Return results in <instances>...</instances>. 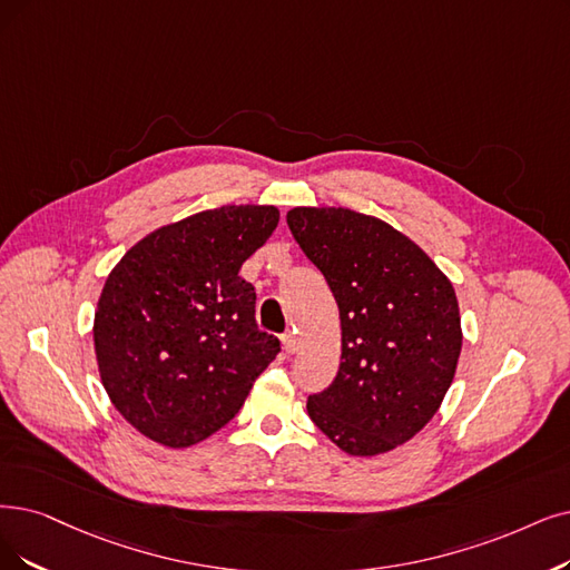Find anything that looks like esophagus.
<instances>
[{
    "instance_id": "obj_1",
    "label": "esophagus",
    "mask_w": 570,
    "mask_h": 570,
    "mask_svg": "<svg viewBox=\"0 0 570 570\" xmlns=\"http://www.w3.org/2000/svg\"><path fill=\"white\" fill-rule=\"evenodd\" d=\"M283 351L287 355H292L294 351H297V336H294V332H285L283 334Z\"/></svg>"
}]
</instances>
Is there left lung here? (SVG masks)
<instances>
[{"label": "left lung", "mask_w": 570, "mask_h": 570, "mask_svg": "<svg viewBox=\"0 0 570 570\" xmlns=\"http://www.w3.org/2000/svg\"><path fill=\"white\" fill-rule=\"evenodd\" d=\"M287 226L325 276L341 321V364L308 416L351 456L412 440L456 374L463 346L451 281L391 224L348 208H292Z\"/></svg>", "instance_id": "8db88e82"}]
</instances>
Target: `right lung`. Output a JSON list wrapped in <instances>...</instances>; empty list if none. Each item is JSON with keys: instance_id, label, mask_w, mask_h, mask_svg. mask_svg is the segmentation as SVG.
Segmentation results:
<instances>
[{"instance_id": "add662e5", "label": "right lung", "mask_w": 570, "mask_h": 570, "mask_svg": "<svg viewBox=\"0 0 570 570\" xmlns=\"http://www.w3.org/2000/svg\"><path fill=\"white\" fill-rule=\"evenodd\" d=\"M276 206H222L135 243L100 292L94 344L117 412L185 449L229 423L281 344L255 323L238 271L276 232Z\"/></svg>"}]
</instances>
